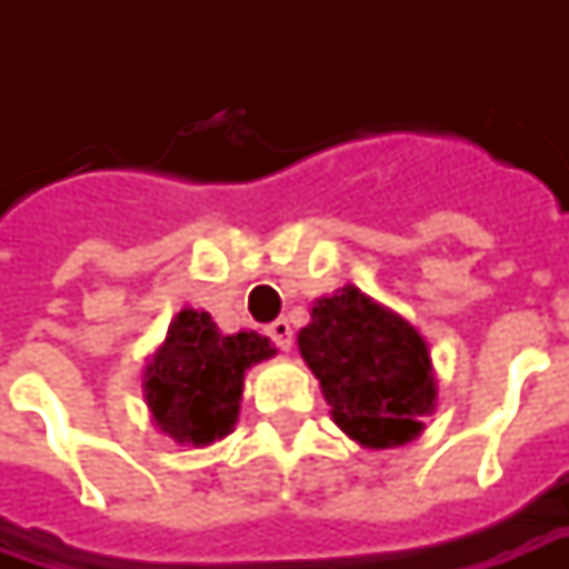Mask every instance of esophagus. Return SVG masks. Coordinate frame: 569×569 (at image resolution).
Wrapping results in <instances>:
<instances>
[{"instance_id": "esophagus-1", "label": "esophagus", "mask_w": 569, "mask_h": 569, "mask_svg": "<svg viewBox=\"0 0 569 569\" xmlns=\"http://www.w3.org/2000/svg\"><path fill=\"white\" fill-rule=\"evenodd\" d=\"M264 332H268V338L273 341V347H280V350H289V347H292V326L286 320H273Z\"/></svg>"}]
</instances>
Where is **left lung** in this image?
Segmentation results:
<instances>
[{"instance_id":"left-lung-1","label":"left lung","mask_w":569,"mask_h":569,"mask_svg":"<svg viewBox=\"0 0 569 569\" xmlns=\"http://www.w3.org/2000/svg\"><path fill=\"white\" fill-rule=\"evenodd\" d=\"M298 350L317 375L332 420L366 448H396L418 436L436 408L427 341L396 310L347 283L317 298Z\"/></svg>"}]
</instances>
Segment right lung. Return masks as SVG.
<instances>
[{
	"mask_svg": "<svg viewBox=\"0 0 569 569\" xmlns=\"http://www.w3.org/2000/svg\"><path fill=\"white\" fill-rule=\"evenodd\" d=\"M273 353L264 335H222L207 310H179L142 378L154 427L194 448L224 439L240 415L243 375Z\"/></svg>",
	"mask_w": 569,
	"mask_h": 569,
	"instance_id": "1",
	"label": "right lung"
}]
</instances>
